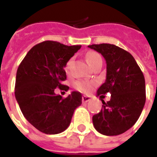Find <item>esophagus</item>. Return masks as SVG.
<instances>
[{
	"label": "esophagus",
	"instance_id": "obj_1",
	"mask_svg": "<svg viewBox=\"0 0 157 157\" xmlns=\"http://www.w3.org/2000/svg\"><path fill=\"white\" fill-rule=\"evenodd\" d=\"M90 100V96H87V95H83L82 96V102L83 103L89 102Z\"/></svg>",
	"mask_w": 157,
	"mask_h": 157
}]
</instances>
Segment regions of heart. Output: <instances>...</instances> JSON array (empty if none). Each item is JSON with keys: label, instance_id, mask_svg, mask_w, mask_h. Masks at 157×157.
Masks as SVG:
<instances>
[{"label": "heart", "instance_id": "obj_1", "mask_svg": "<svg viewBox=\"0 0 157 157\" xmlns=\"http://www.w3.org/2000/svg\"><path fill=\"white\" fill-rule=\"evenodd\" d=\"M101 59V57L100 55L96 53V52H89L86 55V61L89 66L91 67L92 66L94 65V63L97 62L98 60ZM71 62V60L68 61L67 65H66V71L68 72L69 70V67H70ZM94 86V82L93 81H77L74 83V87L76 88L77 90H80L84 93H87V92L90 91Z\"/></svg>", "mask_w": 157, "mask_h": 157}]
</instances>
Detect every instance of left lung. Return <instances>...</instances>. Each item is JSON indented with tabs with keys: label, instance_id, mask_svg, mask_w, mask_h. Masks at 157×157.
Masks as SVG:
<instances>
[{
	"label": "left lung",
	"instance_id": "8db88e82",
	"mask_svg": "<svg viewBox=\"0 0 157 157\" xmlns=\"http://www.w3.org/2000/svg\"><path fill=\"white\" fill-rule=\"evenodd\" d=\"M88 47L102 55L106 63V79L96 93L102 101V109L93 116V125L105 136L122 134L134 125L145 105L143 73L134 57L119 47L109 44ZM108 92L111 98L105 103L101 97Z\"/></svg>",
	"mask_w": 157,
	"mask_h": 157
}]
</instances>
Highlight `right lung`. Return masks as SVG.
I'll return each instance as SVG.
<instances>
[{
	"label": "right lung",
	"instance_id": "obj_1",
	"mask_svg": "<svg viewBox=\"0 0 157 157\" xmlns=\"http://www.w3.org/2000/svg\"><path fill=\"white\" fill-rule=\"evenodd\" d=\"M81 45L67 46L55 41H44L33 46L19 66L15 95L20 110L39 131L57 134L65 131L74 111L82 102V94L72 91L63 99L55 89L67 79L64 67Z\"/></svg>",
	"mask_w": 157,
	"mask_h": 157
}]
</instances>
